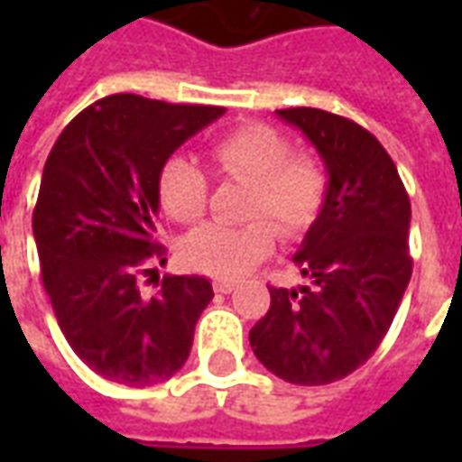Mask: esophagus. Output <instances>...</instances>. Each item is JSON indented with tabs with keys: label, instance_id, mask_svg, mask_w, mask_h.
Here are the masks:
<instances>
[{
	"label": "esophagus",
	"instance_id": "34e87169",
	"mask_svg": "<svg viewBox=\"0 0 462 462\" xmlns=\"http://www.w3.org/2000/svg\"><path fill=\"white\" fill-rule=\"evenodd\" d=\"M212 287H215V291H220V294H230V291L237 290V284L230 280H215L212 282Z\"/></svg>",
	"mask_w": 462,
	"mask_h": 462
}]
</instances>
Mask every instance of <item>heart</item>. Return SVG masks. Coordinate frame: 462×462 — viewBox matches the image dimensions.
I'll return each mask as SVG.
<instances>
[{"label":"heart","instance_id":"1","mask_svg":"<svg viewBox=\"0 0 462 462\" xmlns=\"http://www.w3.org/2000/svg\"><path fill=\"white\" fill-rule=\"evenodd\" d=\"M215 171L250 185L245 217L252 222L227 227L217 222L200 225L182 240V260L192 270L235 280L260 264L274 247L277 232L297 237L317 220L327 198V171L310 155H291L287 135L262 123L225 133L210 145ZM162 210L178 222H195L208 205V175L192 158L172 155L158 175ZM264 217V221H254Z\"/></svg>","mask_w":462,"mask_h":462}]
</instances>
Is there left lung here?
Segmentation results:
<instances>
[{
    "mask_svg": "<svg viewBox=\"0 0 462 462\" xmlns=\"http://www.w3.org/2000/svg\"><path fill=\"white\" fill-rule=\"evenodd\" d=\"M327 168V198L294 264L311 287H270V311L250 331L267 371L324 386L366 364L403 300L411 202L391 155L358 123L321 108H284Z\"/></svg>",
    "mask_w": 462,
    "mask_h": 462,
    "instance_id": "8db88e82",
    "label": "left lung"
}]
</instances>
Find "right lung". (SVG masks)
<instances>
[{"label": "right lung", "mask_w": 462, "mask_h": 462, "mask_svg": "<svg viewBox=\"0 0 462 462\" xmlns=\"http://www.w3.org/2000/svg\"><path fill=\"white\" fill-rule=\"evenodd\" d=\"M225 108L106 96L66 125L49 152L36 200L42 280L69 346L98 376L152 386L178 374L210 304V280L162 277L145 300L138 274L165 262L155 242L158 175L182 143Z\"/></svg>", "instance_id": "add662e5"}]
</instances>
